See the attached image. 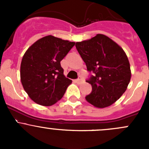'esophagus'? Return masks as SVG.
I'll use <instances>...</instances> for the list:
<instances>
[{"instance_id": "esophagus-1", "label": "esophagus", "mask_w": 149, "mask_h": 149, "mask_svg": "<svg viewBox=\"0 0 149 149\" xmlns=\"http://www.w3.org/2000/svg\"><path fill=\"white\" fill-rule=\"evenodd\" d=\"M83 81H84V80H83V79H82L81 77H79V79H76V82H77V83L79 84L83 83Z\"/></svg>"}]
</instances>
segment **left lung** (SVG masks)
<instances>
[{
    "mask_svg": "<svg viewBox=\"0 0 149 149\" xmlns=\"http://www.w3.org/2000/svg\"><path fill=\"white\" fill-rule=\"evenodd\" d=\"M76 47L87 70L94 73L86 81L92 86L91 93L86 97V101L98 108L112 105L124 94L131 78L130 63L125 51L101 34L78 42Z\"/></svg>",
    "mask_w": 149,
    "mask_h": 149,
    "instance_id": "1",
    "label": "left lung"
}]
</instances>
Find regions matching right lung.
I'll return each instance as SVG.
<instances>
[{
  "label": "right lung",
  "mask_w": 149,
  "mask_h": 149,
  "mask_svg": "<svg viewBox=\"0 0 149 149\" xmlns=\"http://www.w3.org/2000/svg\"><path fill=\"white\" fill-rule=\"evenodd\" d=\"M75 44L48 35L28 48L21 63L20 77L32 101L47 107L63 97L72 81L64 76L61 61Z\"/></svg>",
  "instance_id": "obj_1"
}]
</instances>
